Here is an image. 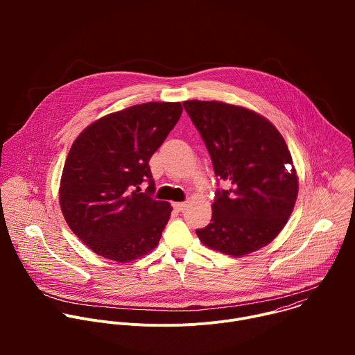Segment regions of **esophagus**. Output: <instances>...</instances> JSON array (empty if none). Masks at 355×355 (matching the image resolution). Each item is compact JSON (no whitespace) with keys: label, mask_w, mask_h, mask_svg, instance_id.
Listing matches in <instances>:
<instances>
[{"label":"esophagus","mask_w":355,"mask_h":355,"mask_svg":"<svg viewBox=\"0 0 355 355\" xmlns=\"http://www.w3.org/2000/svg\"><path fill=\"white\" fill-rule=\"evenodd\" d=\"M185 207H187L185 202H175V204H174V208H175L178 212H182V211L185 209Z\"/></svg>","instance_id":"34e87169"}]
</instances>
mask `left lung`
Here are the masks:
<instances>
[{"label": "left lung", "mask_w": 355, "mask_h": 355, "mask_svg": "<svg viewBox=\"0 0 355 355\" xmlns=\"http://www.w3.org/2000/svg\"><path fill=\"white\" fill-rule=\"evenodd\" d=\"M200 133L215 175L229 184L218 189L212 220L198 229L212 250L241 257L271 243L286 225L297 196V177L288 146L260 114L219 101H185Z\"/></svg>", "instance_id": "8db88e82"}]
</instances>
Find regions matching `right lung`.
Here are the masks:
<instances>
[{"instance_id":"add662e5","label":"right lung","mask_w":355,"mask_h":355,"mask_svg":"<svg viewBox=\"0 0 355 355\" xmlns=\"http://www.w3.org/2000/svg\"><path fill=\"white\" fill-rule=\"evenodd\" d=\"M182 112L180 103H146L110 114L74 140L60 181V208L73 233L98 256L128 263L153 250L171 205L153 198L148 160ZM149 187L141 193L139 185Z\"/></svg>"}]
</instances>
